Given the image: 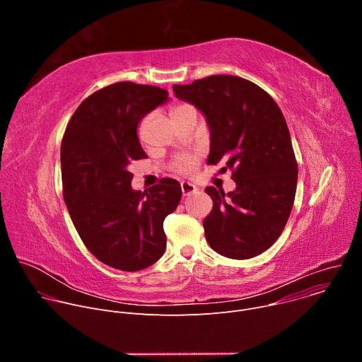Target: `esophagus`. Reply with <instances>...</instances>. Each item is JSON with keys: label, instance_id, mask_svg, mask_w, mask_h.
<instances>
[{"label": "esophagus", "instance_id": "obj_1", "mask_svg": "<svg viewBox=\"0 0 362 362\" xmlns=\"http://www.w3.org/2000/svg\"><path fill=\"white\" fill-rule=\"evenodd\" d=\"M180 187H182L183 196H189V194H192V193H194L197 190L196 186L193 183H190V182H182Z\"/></svg>", "mask_w": 362, "mask_h": 362}]
</instances>
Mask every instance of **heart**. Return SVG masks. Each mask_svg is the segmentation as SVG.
Segmentation results:
<instances>
[{"mask_svg": "<svg viewBox=\"0 0 362 362\" xmlns=\"http://www.w3.org/2000/svg\"><path fill=\"white\" fill-rule=\"evenodd\" d=\"M187 107H190V106L183 105V103H179V105H175L173 109H172V116L176 115V113H179V112H182V110H185V109H187ZM196 163H197L196 158H193V156H185V158H180V159L176 162L175 168H176V170L180 172V173H192V172L196 169Z\"/></svg>", "mask_w": 362, "mask_h": 362, "instance_id": "b5f03b06", "label": "heart"}]
</instances>
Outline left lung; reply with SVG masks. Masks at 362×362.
I'll return each instance as SVG.
<instances>
[{
  "label": "left lung",
  "instance_id": "1",
  "mask_svg": "<svg viewBox=\"0 0 362 362\" xmlns=\"http://www.w3.org/2000/svg\"><path fill=\"white\" fill-rule=\"evenodd\" d=\"M177 98L199 109L211 130L209 165L225 163L233 192L209 186L214 200L204 218L206 240L232 259H249L271 247L291 215L298 165L285 117L259 86L236 76H211L175 84Z\"/></svg>",
  "mask_w": 362,
  "mask_h": 362
}]
</instances>
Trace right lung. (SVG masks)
<instances>
[{
	"label": "right lung",
	"mask_w": 362,
	"mask_h": 362,
	"mask_svg": "<svg viewBox=\"0 0 362 362\" xmlns=\"http://www.w3.org/2000/svg\"><path fill=\"white\" fill-rule=\"evenodd\" d=\"M168 95L160 87L132 81L100 88L77 107L62 141L70 218L86 247L115 269L141 271L166 249L163 221L177 208L180 183L162 179L148 192L133 190L129 166L147 158L139 122Z\"/></svg>",
	"instance_id": "right-lung-1"
}]
</instances>
